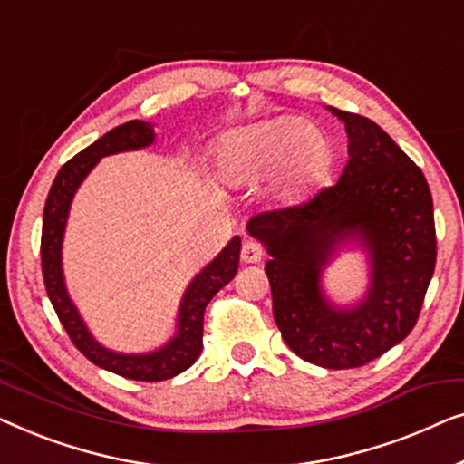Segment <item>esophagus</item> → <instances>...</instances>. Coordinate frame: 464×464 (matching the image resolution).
<instances>
[{"instance_id": "1", "label": "esophagus", "mask_w": 464, "mask_h": 464, "mask_svg": "<svg viewBox=\"0 0 464 464\" xmlns=\"http://www.w3.org/2000/svg\"><path fill=\"white\" fill-rule=\"evenodd\" d=\"M265 258V247L254 239H246L241 246V260L244 263H260Z\"/></svg>"}]
</instances>
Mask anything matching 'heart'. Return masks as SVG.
Returning a JSON list of instances; mask_svg holds the SVG:
<instances>
[{
    "label": "heart",
    "mask_w": 464,
    "mask_h": 464,
    "mask_svg": "<svg viewBox=\"0 0 464 464\" xmlns=\"http://www.w3.org/2000/svg\"><path fill=\"white\" fill-rule=\"evenodd\" d=\"M334 158L330 136L300 115H277L220 136L214 164L220 180L252 185L269 176V193L295 204L328 172Z\"/></svg>",
    "instance_id": "heart-1"
}]
</instances>
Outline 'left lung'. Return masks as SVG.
I'll return each instance as SVG.
<instances>
[{"mask_svg":"<svg viewBox=\"0 0 464 464\" xmlns=\"http://www.w3.org/2000/svg\"><path fill=\"white\" fill-rule=\"evenodd\" d=\"M328 109L349 136L341 179L304 204L256 214L247 233L271 256L265 273L285 344L300 360L347 370L412 332L435 271L437 239L420 168L368 117ZM351 243L369 254L371 285L360 304L338 307L324 296L321 273Z\"/></svg>","mask_w":464,"mask_h":464,"instance_id":"1","label":"left lung"}]
</instances>
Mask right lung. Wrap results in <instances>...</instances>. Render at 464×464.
I'll return each mask as SVG.
<instances>
[{
    "mask_svg": "<svg viewBox=\"0 0 464 464\" xmlns=\"http://www.w3.org/2000/svg\"><path fill=\"white\" fill-rule=\"evenodd\" d=\"M153 123L132 120L109 130L99 140L77 153L73 160H69L67 164L58 169L56 179L52 182L48 199H45L42 227V273L45 292H48L50 303L54 306L56 315L61 319L63 328L67 330L69 338L99 368L113 372V374H120L123 378L145 382H158L172 378L187 368H191L195 360H198L201 347H204V341H201L204 338V311L214 295L235 277L241 250V239L233 237L223 247V252L193 277V282L187 285L180 300L179 317H176V334L158 351L139 355L117 353V351L102 347L90 334L80 311H77L73 300L69 298L63 276V237L71 201H73L75 191L90 174V169L99 164L102 158L113 153L145 149L153 145Z\"/></svg>",
    "mask_w": 464,
    "mask_h": 464,
    "instance_id": "1",
    "label": "right lung"
}]
</instances>
